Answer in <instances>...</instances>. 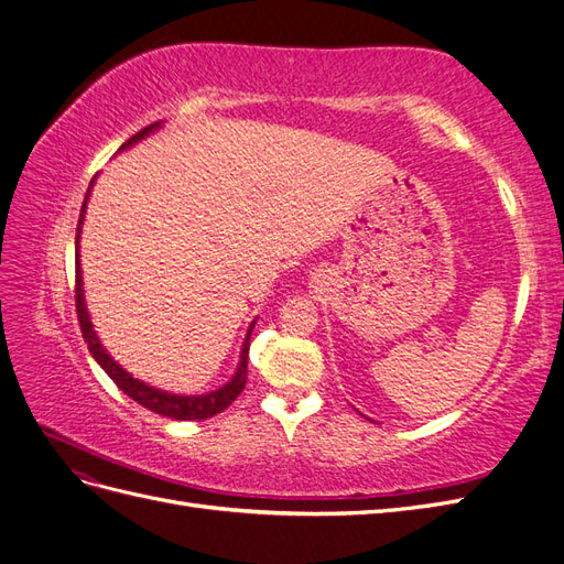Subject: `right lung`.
Listing matches in <instances>:
<instances>
[{
    "label": "right lung",
    "instance_id": "add662e5",
    "mask_svg": "<svg viewBox=\"0 0 564 564\" xmlns=\"http://www.w3.org/2000/svg\"><path fill=\"white\" fill-rule=\"evenodd\" d=\"M160 129V122L150 124L145 129H141L135 135H131V139L119 148V150H127L131 148L133 143H139L141 139H145L148 133L158 131ZM94 185V181H91ZM91 185L87 191V197H84V204H82V214H79V226H77V237H75V263H77V284H75V301H77V317H79V327H82V336L84 340L89 344V352L94 355V360L100 365V369H104L108 377L117 383V388L127 392V395L133 400L143 404L145 409H150V412L155 414H162L166 419H176V421H202V419H212L216 414L224 412L226 406L232 404V400H237V395H240L245 383H247V352H249V338H251V329L253 324H249V332H247V338H245V346H242V352H240V365H237V371L235 377L226 383L220 386L212 392H204V395H176V392H166V390H160V388H152L139 379H133L131 373L127 369L119 367L112 357L108 355V350L104 348V344H100L96 332H94V324H91V317H89V311H87V303H84V286H82V268H79V232H82V220H84V212H87V202H89V193H91Z\"/></svg>",
    "mask_w": 564,
    "mask_h": 564
}]
</instances>
